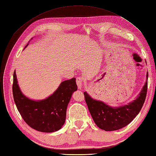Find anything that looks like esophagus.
<instances>
[{
  "instance_id": "esophagus-1",
  "label": "esophagus",
  "mask_w": 156,
  "mask_h": 156,
  "mask_svg": "<svg viewBox=\"0 0 156 156\" xmlns=\"http://www.w3.org/2000/svg\"><path fill=\"white\" fill-rule=\"evenodd\" d=\"M83 77H79L76 79V83H77V85L78 86V88L79 89H82V87H83Z\"/></svg>"
}]
</instances>
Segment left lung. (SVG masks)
<instances>
[{
	"instance_id": "left-lung-1",
	"label": "left lung",
	"mask_w": 156,
	"mask_h": 156,
	"mask_svg": "<svg viewBox=\"0 0 156 156\" xmlns=\"http://www.w3.org/2000/svg\"><path fill=\"white\" fill-rule=\"evenodd\" d=\"M148 73L146 81L135 100L119 107H112L101 101L91 98L84 92L85 99L89 111L97 126L105 131L119 130L130 124L138 115L145 101L147 90Z\"/></svg>"
}]
</instances>
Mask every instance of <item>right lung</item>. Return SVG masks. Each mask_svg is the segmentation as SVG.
I'll return each instance as SVG.
<instances>
[{
  "label": "right lung",
  "instance_id": "obj_1",
  "mask_svg": "<svg viewBox=\"0 0 156 156\" xmlns=\"http://www.w3.org/2000/svg\"><path fill=\"white\" fill-rule=\"evenodd\" d=\"M13 78L14 101L26 123L42 132H54L62 128L65 123L67 108L72 94L77 90L75 78L62 82L54 93L40 101L30 99L22 93L15 71Z\"/></svg>",
  "mask_w": 156,
  "mask_h": 156
}]
</instances>
